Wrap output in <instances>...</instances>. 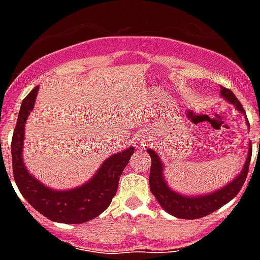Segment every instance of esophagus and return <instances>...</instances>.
<instances>
[{"mask_svg":"<svg viewBox=\"0 0 260 260\" xmlns=\"http://www.w3.org/2000/svg\"><path fill=\"white\" fill-rule=\"evenodd\" d=\"M148 143V136H147L144 132H140V134L136 136V147L138 148H144Z\"/></svg>","mask_w":260,"mask_h":260,"instance_id":"1","label":"esophagus"}]
</instances>
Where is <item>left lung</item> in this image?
Instances as JSON below:
<instances>
[{
	"label": "left lung",
	"instance_id": "left-lung-1",
	"mask_svg": "<svg viewBox=\"0 0 260 260\" xmlns=\"http://www.w3.org/2000/svg\"><path fill=\"white\" fill-rule=\"evenodd\" d=\"M220 94H221V97L224 100L232 104L236 108V110H239L240 113L246 114L242 104L239 102L238 98L235 97V94L230 89H225V87L221 86L220 87ZM246 121L247 125L250 126L248 120H246ZM147 152L151 156L150 189L151 193L154 194L155 198H156V201L159 202V205L174 217L194 220V218L204 217V216L213 213L214 210L220 209L221 206L228 204L232 198L236 197V194L243 187V183L246 181L247 174H248L251 155H252V146L250 143L246 163H244V166H243L242 171L239 173V175H236L230 183L222 186L221 189L206 194H200V196H186V194L178 193V191L171 189L166 179H165V175H163L165 165H163L162 159L159 158L156 151L151 150V148H148Z\"/></svg>",
	"mask_w": 260,
	"mask_h": 260
}]
</instances>
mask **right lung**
Here are the masks:
<instances>
[{
	"label": "right lung",
	"mask_w": 260,
	"mask_h": 260,
	"mask_svg": "<svg viewBox=\"0 0 260 260\" xmlns=\"http://www.w3.org/2000/svg\"><path fill=\"white\" fill-rule=\"evenodd\" d=\"M38 91L39 86H36L22 100L12 138V163L16 185L22 197L52 221L81 224L93 220L110 205L117 191L118 179L134 154V146L110 155L83 185L69 190L51 189L28 171L22 159L25 122L34 109Z\"/></svg>",
	"instance_id": "obj_1"
}]
</instances>
